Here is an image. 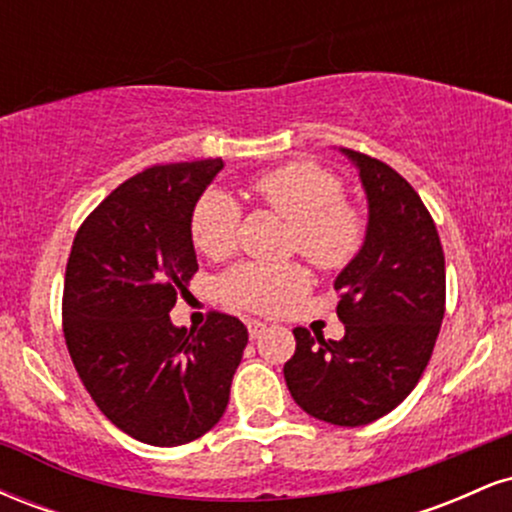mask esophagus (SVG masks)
<instances>
[{"label":"esophagus","instance_id":"34e87169","mask_svg":"<svg viewBox=\"0 0 512 512\" xmlns=\"http://www.w3.org/2000/svg\"><path fill=\"white\" fill-rule=\"evenodd\" d=\"M248 332H250V339H260L264 332H267V325L260 320H248Z\"/></svg>","mask_w":512,"mask_h":512}]
</instances>
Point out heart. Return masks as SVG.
<instances>
[{"label": "heart", "instance_id": "obj_1", "mask_svg": "<svg viewBox=\"0 0 512 512\" xmlns=\"http://www.w3.org/2000/svg\"><path fill=\"white\" fill-rule=\"evenodd\" d=\"M255 195L293 223L291 250H298L322 272H339L356 260L366 243L363 211L344 199V182L313 161H296L255 180ZM243 211L228 192L207 190L192 211V243L207 257H223L236 248ZM310 279L301 264L243 262L228 269L219 293L228 305L274 315L308 293Z\"/></svg>", "mask_w": 512, "mask_h": 512}]
</instances>
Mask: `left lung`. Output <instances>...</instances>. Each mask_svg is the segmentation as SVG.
<instances>
[{"mask_svg": "<svg viewBox=\"0 0 512 512\" xmlns=\"http://www.w3.org/2000/svg\"><path fill=\"white\" fill-rule=\"evenodd\" d=\"M368 199L363 250L334 279L339 342L296 327L284 366L305 414L334 426H366L414 390L431 361L445 315V257L436 223L397 170L342 149Z\"/></svg>", "mask_w": 512, "mask_h": 512, "instance_id": "left-lung-1", "label": "left lung"}]
</instances>
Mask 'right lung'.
Here are the masks:
<instances>
[{"instance_id":"obj_1","label":"right lung","mask_w":512,"mask_h":512,"mask_svg":"<svg viewBox=\"0 0 512 512\" xmlns=\"http://www.w3.org/2000/svg\"><path fill=\"white\" fill-rule=\"evenodd\" d=\"M221 158L151 166L115 187L76 231L64 274L62 327L81 383L127 436L175 448L226 411L248 327L209 313L170 322L197 272L192 211Z\"/></svg>"}]
</instances>
